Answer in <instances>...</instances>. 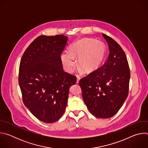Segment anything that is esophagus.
<instances>
[{
	"label": "esophagus",
	"instance_id": "34e87169",
	"mask_svg": "<svg viewBox=\"0 0 148 148\" xmlns=\"http://www.w3.org/2000/svg\"><path fill=\"white\" fill-rule=\"evenodd\" d=\"M80 79H81V77L79 75H77V83L79 82V81L80 80Z\"/></svg>",
	"mask_w": 148,
	"mask_h": 148
}]
</instances>
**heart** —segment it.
<instances>
[{
  "label": "heart",
  "mask_w": 148,
  "mask_h": 148,
  "mask_svg": "<svg viewBox=\"0 0 148 148\" xmlns=\"http://www.w3.org/2000/svg\"><path fill=\"white\" fill-rule=\"evenodd\" d=\"M106 49L102 42L92 38L78 40L69 48V53L62 54L61 60L63 67L69 72L73 71L78 58V66L84 73H89L96 70L103 61Z\"/></svg>",
  "instance_id": "1"
}]
</instances>
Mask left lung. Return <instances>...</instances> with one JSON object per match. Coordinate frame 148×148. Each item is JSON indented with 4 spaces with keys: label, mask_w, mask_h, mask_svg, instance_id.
Instances as JSON below:
<instances>
[{
    "label": "left lung",
    "mask_w": 148,
    "mask_h": 148,
    "mask_svg": "<svg viewBox=\"0 0 148 148\" xmlns=\"http://www.w3.org/2000/svg\"><path fill=\"white\" fill-rule=\"evenodd\" d=\"M102 36L108 45V58L102 67L81 78L79 85L89 111L97 118H110L127 98L130 70L122 47L110 37Z\"/></svg>",
    "instance_id": "1"
}]
</instances>
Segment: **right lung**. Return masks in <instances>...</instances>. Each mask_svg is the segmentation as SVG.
Returning a JSON list of instances; mask_svg holds the SVG:
<instances>
[{
	"label": "right lung",
	"instance_id": "obj_1",
	"mask_svg": "<svg viewBox=\"0 0 148 148\" xmlns=\"http://www.w3.org/2000/svg\"><path fill=\"white\" fill-rule=\"evenodd\" d=\"M63 35L37 37L21 58L18 84L25 106L45 123L58 121L64 113L69 88L77 78L64 71L61 54L67 43Z\"/></svg>",
	"mask_w": 148,
	"mask_h": 148
}]
</instances>
